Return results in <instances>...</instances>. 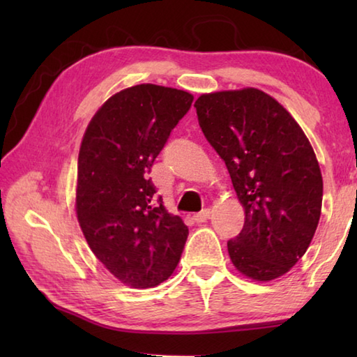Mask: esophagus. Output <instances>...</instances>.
Masks as SVG:
<instances>
[{
	"label": "esophagus",
	"mask_w": 357,
	"mask_h": 357,
	"mask_svg": "<svg viewBox=\"0 0 357 357\" xmlns=\"http://www.w3.org/2000/svg\"><path fill=\"white\" fill-rule=\"evenodd\" d=\"M208 218H210V210H208V208H206V210L199 211V213H196V215L193 216V221H195V222H198V224H201V222H206Z\"/></svg>",
	"instance_id": "1"
}]
</instances>
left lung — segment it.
<instances>
[{
    "label": "left lung",
    "mask_w": 357,
    "mask_h": 357,
    "mask_svg": "<svg viewBox=\"0 0 357 357\" xmlns=\"http://www.w3.org/2000/svg\"><path fill=\"white\" fill-rule=\"evenodd\" d=\"M195 107L245 210L241 233L227 242L233 265L264 282L285 275L307 252L321 218L324 184L312 144L262 90L206 93Z\"/></svg>",
    "instance_id": "1"
}]
</instances>
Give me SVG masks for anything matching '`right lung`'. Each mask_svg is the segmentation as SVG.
Instances as JSON below:
<instances>
[{"mask_svg": "<svg viewBox=\"0 0 357 357\" xmlns=\"http://www.w3.org/2000/svg\"><path fill=\"white\" fill-rule=\"evenodd\" d=\"M192 102L172 87L124 89L95 113L81 142L78 222L104 267L133 288L164 282L183 255L187 225L156 198L147 173Z\"/></svg>", "mask_w": 357, "mask_h": 357, "instance_id": "1", "label": "right lung"}]
</instances>
